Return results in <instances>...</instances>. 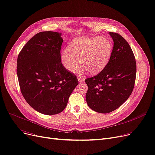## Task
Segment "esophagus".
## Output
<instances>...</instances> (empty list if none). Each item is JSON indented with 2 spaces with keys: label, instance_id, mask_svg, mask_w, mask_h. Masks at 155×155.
<instances>
[{
  "label": "esophagus",
  "instance_id": "obj_1",
  "mask_svg": "<svg viewBox=\"0 0 155 155\" xmlns=\"http://www.w3.org/2000/svg\"><path fill=\"white\" fill-rule=\"evenodd\" d=\"M78 82H83L84 80H85V78L84 77H81V76H78Z\"/></svg>",
  "mask_w": 155,
  "mask_h": 155
}]
</instances>
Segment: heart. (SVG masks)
<instances>
[{
	"instance_id": "b5f03b06",
	"label": "heart",
	"mask_w": 155,
	"mask_h": 155,
	"mask_svg": "<svg viewBox=\"0 0 155 155\" xmlns=\"http://www.w3.org/2000/svg\"><path fill=\"white\" fill-rule=\"evenodd\" d=\"M112 44L103 37H78L61 52V61L64 68L74 72L78 67V60L91 74L101 71L107 64L112 53Z\"/></svg>"
}]
</instances>
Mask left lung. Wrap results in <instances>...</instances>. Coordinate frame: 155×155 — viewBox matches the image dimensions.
I'll list each match as a JSON object with an SVG mask.
<instances>
[{"mask_svg":"<svg viewBox=\"0 0 155 155\" xmlns=\"http://www.w3.org/2000/svg\"><path fill=\"white\" fill-rule=\"evenodd\" d=\"M113 48L108 63L97 75L85 79V99L92 110L110 113L124 104L133 91L136 77L135 56L129 43L117 33L110 32Z\"/></svg>","mask_w":155,"mask_h":155,"instance_id":"1","label":"left lung"}]
</instances>
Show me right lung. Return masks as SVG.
Instances as JSON below:
<instances>
[{"label": "right lung", "mask_w": 155, "mask_h": 155, "mask_svg": "<svg viewBox=\"0 0 155 155\" xmlns=\"http://www.w3.org/2000/svg\"><path fill=\"white\" fill-rule=\"evenodd\" d=\"M61 33L42 31L20 51L17 75L23 96L28 104L44 115H56L66 107L78 84L77 77L63 65Z\"/></svg>", "instance_id": "obj_1"}]
</instances>
